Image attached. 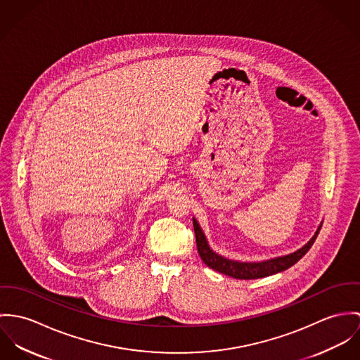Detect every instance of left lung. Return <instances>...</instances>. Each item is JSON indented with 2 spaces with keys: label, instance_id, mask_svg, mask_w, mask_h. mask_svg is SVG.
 Instances as JSON below:
<instances>
[{
  "label": "left lung",
  "instance_id": "obj_1",
  "mask_svg": "<svg viewBox=\"0 0 360 360\" xmlns=\"http://www.w3.org/2000/svg\"><path fill=\"white\" fill-rule=\"evenodd\" d=\"M320 228H321V225H319L318 231L315 232V235L311 238V240L294 252H290V254L281 255V257H275L271 259H265V261H258V262H241V261L229 259V258L222 257L218 252H215L210 247L208 240L205 238L198 219L193 217V229H195V235H196V244H198V251H199L200 258L202 259V262L208 268H211L219 274H224L233 279L240 280L266 278V276H271V275H275V274H279V272L288 269L290 266L297 264L309 251V248L312 247V244L315 243V240L319 235Z\"/></svg>",
  "mask_w": 360,
  "mask_h": 360
}]
</instances>
